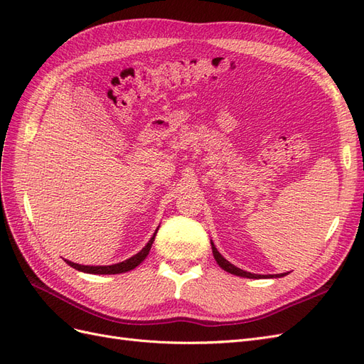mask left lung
Wrapping results in <instances>:
<instances>
[{"label": "left lung", "mask_w": 364, "mask_h": 364, "mask_svg": "<svg viewBox=\"0 0 364 364\" xmlns=\"http://www.w3.org/2000/svg\"><path fill=\"white\" fill-rule=\"evenodd\" d=\"M211 247H213V253H214V258L217 261V264L220 267H222L223 270L232 273V274H237V277H243V278H250V279H259V278H281V277H285L287 273H281V274H255V273H249V272H245L241 270L238 267H235L234 264H230L228 259H225L222 255H220V252L215 249L214 243L211 241Z\"/></svg>", "instance_id": "left-lung-1"}]
</instances>
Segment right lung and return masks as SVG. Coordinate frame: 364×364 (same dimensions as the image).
<instances>
[{
    "label": "right lung",
    "instance_id": "right-lung-1",
    "mask_svg": "<svg viewBox=\"0 0 364 364\" xmlns=\"http://www.w3.org/2000/svg\"><path fill=\"white\" fill-rule=\"evenodd\" d=\"M156 232H158V229H156ZM156 232L153 234V237L150 238L149 243L144 247H142L136 253V255H134V257L123 261V262L112 264V266H82V264H75V262H71L68 259H65V261H67L68 266H71L75 270H80V272H85V273H94V274H117V273H124V272H129V270H134L149 255L153 241H155Z\"/></svg>",
    "mask_w": 364,
    "mask_h": 364
}]
</instances>
